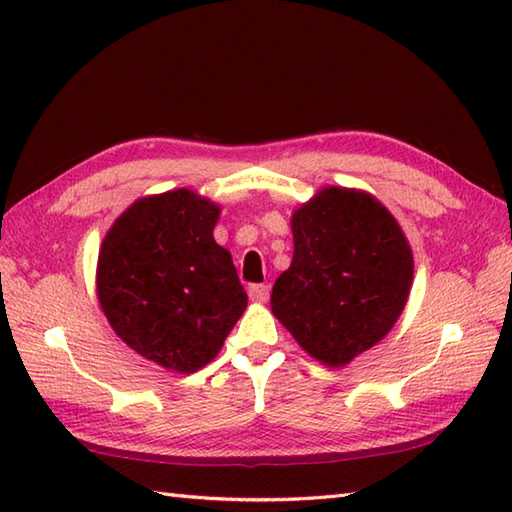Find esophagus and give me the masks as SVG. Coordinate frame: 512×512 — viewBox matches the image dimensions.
<instances>
[{"instance_id": "34e87169", "label": "esophagus", "mask_w": 512, "mask_h": 512, "mask_svg": "<svg viewBox=\"0 0 512 512\" xmlns=\"http://www.w3.org/2000/svg\"><path fill=\"white\" fill-rule=\"evenodd\" d=\"M248 297L253 299V301H257V303H264V301H268V297H270V288H268L266 284H253V286H248Z\"/></svg>"}]
</instances>
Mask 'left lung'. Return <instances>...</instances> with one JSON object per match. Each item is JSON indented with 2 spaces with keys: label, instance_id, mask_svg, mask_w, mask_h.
<instances>
[{
  "label": "left lung",
  "instance_id": "8db88e82",
  "mask_svg": "<svg viewBox=\"0 0 512 512\" xmlns=\"http://www.w3.org/2000/svg\"><path fill=\"white\" fill-rule=\"evenodd\" d=\"M295 255L270 308L323 365L343 367L374 347L405 310L413 255L374 195L325 187L292 213Z\"/></svg>",
  "mask_w": 512,
  "mask_h": 512
}]
</instances>
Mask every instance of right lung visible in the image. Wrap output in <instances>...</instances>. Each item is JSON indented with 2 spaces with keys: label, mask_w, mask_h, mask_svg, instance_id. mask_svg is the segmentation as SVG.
<instances>
[{
  "label": "right lung",
  "mask_w": 512,
  "mask_h": 512,
  "mask_svg": "<svg viewBox=\"0 0 512 512\" xmlns=\"http://www.w3.org/2000/svg\"><path fill=\"white\" fill-rule=\"evenodd\" d=\"M220 206L189 189L136 200L107 231L96 292L114 332L173 372H198L246 310L231 253L213 239Z\"/></svg>",
  "instance_id": "add662e5"
}]
</instances>
